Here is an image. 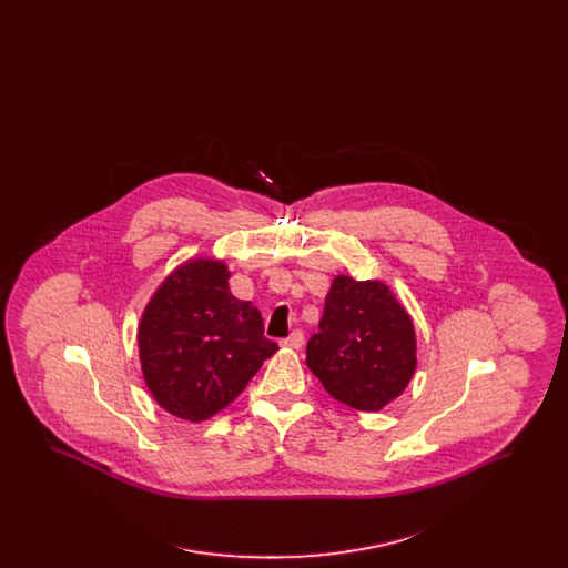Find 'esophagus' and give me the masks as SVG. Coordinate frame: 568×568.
Here are the masks:
<instances>
[{
	"label": "esophagus",
	"mask_w": 568,
	"mask_h": 568,
	"mask_svg": "<svg viewBox=\"0 0 568 568\" xmlns=\"http://www.w3.org/2000/svg\"><path fill=\"white\" fill-rule=\"evenodd\" d=\"M304 345V334L300 329H294L287 338L281 341V347L283 349H300Z\"/></svg>",
	"instance_id": "34e87169"
}]
</instances>
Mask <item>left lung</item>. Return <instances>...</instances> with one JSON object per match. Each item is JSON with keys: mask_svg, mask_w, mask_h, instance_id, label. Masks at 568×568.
I'll return each instance as SVG.
<instances>
[{"mask_svg": "<svg viewBox=\"0 0 568 568\" xmlns=\"http://www.w3.org/2000/svg\"><path fill=\"white\" fill-rule=\"evenodd\" d=\"M306 366L325 392L355 410L396 400L417 368L413 320L383 281L334 276Z\"/></svg>", "mask_w": 568, "mask_h": 568, "instance_id": "left-lung-1", "label": "left lung"}]
</instances>
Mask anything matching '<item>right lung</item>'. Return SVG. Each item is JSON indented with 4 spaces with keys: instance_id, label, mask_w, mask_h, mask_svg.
I'll return each instance as SVG.
<instances>
[{
    "instance_id": "1",
    "label": "right lung",
    "mask_w": 568,
    "mask_h": 568,
    "mask_svg": "<svg viewBox=\"0 0 568 568\" xmlns=\"http://www.w3.org/2000/svg\"><path fill=\"white\" fill-rule=\"evenodd\" d=\"M223 260L190 257L170 272L138 324L146 389L170 415L200 424L221 413L278 352L253 302L230 292Z\"/></svg>"
}]
</instances>
